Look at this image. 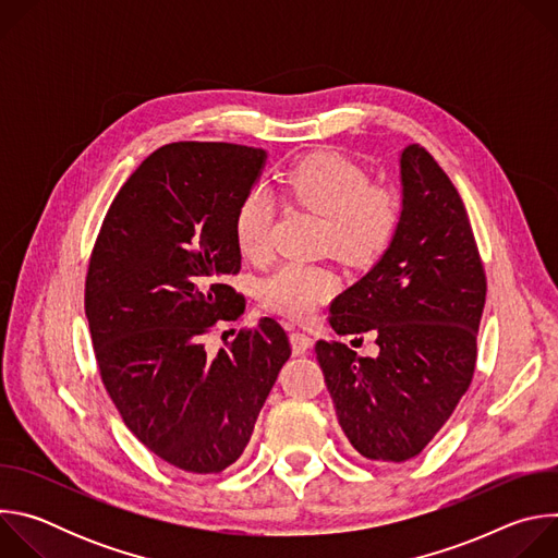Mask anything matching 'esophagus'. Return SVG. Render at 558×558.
Instances as JSON below:
<instances>
[{
	"label": "esophagus",
	"instance_id": "obj_1",
	"mask_svg": "<svg viewBox=\"0 0 558 558\" xmlns=\"http://www.w3.org/2000/svg\"><path fill=\"white\" fill-rule=\"evenodd\" d=\"M289 340H291L293 355H302V353H306L313 347V338L306 336V333H300V331H293Z\"/></svg>",
	"mask_w": 558,
	"mask_h": 558
}]
</instances>
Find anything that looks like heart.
<instances>
[{
	"label": "heart",
	"mask_w": 558,
	"mask_h": 558,
	"mask_svg": "<svg viewBox=\"0 0 558 558\" xmlns=\"http://www.w3.org/2000/svg\"><path fill=\"white\" fill-rule=\"evenodd\" d=\"M291 194L327 218V243L351 263L377 258L390 243L400 216L392 192L368 185L366 174L336 151H313L287 174ZM274 218L271 196L250 190L233 214V238L245 256L269 250ZM336 287L329 269L284 263L260 282V298L271 311L306 317Z\"/></svg>",
	"instance_id": "b5f03b06"
}]
</instances>
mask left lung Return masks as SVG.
<instances>
[{"label": "left lung", "mask_w": 558, "mask_h": 558, "mask_svg": "<svg viewBox=\"0 0 558 558\" xmlns=\"http://www.w3.org/2000/svg\"><path fill=\"white\" fill-rule=\"evenodd\" d=\"M400 220L386 252L329 308L338 336L371 331L379 353L315 344L351 446L395 463L420 454L468 390L486 304L463 201L415 143L400 154Z\"/></svg>", "instance_id": "obj_1"}]
</instances>
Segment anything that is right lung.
Masks as SVG:
<instances>
[{
    "instance_id": "right-lung-1",
    "label": "right lung",
    "mask_w": 558,
    "mask_h": 558,
    "mask_svg": "<svg viewBox=\"0 0 558 558\" xmlns=\"http://www.w3.org/2000/svg\"><path fill=\"white\" fill-rule=\"evenodd\" d=\"M265 163L263 147H158L119 190L93 250L86 317L106 390L134 437L185 472L243 454L291 355L271 317L216 355L203 344L245 311L225 282L241 271L233 214Z\"/></svg>"
}]
</instances>
